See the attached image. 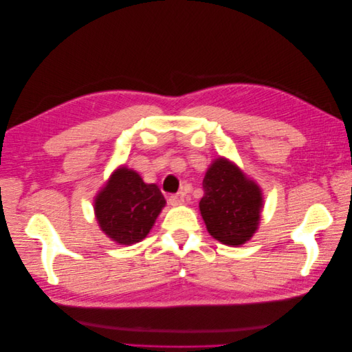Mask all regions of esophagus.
Segmentation results:
<instances>
[{"mask_svg": "<svg viewBox=\"0 0 352 352\" xmlns=\"http://www.w3.org/2000/svg\"><path fill=\"white\" fill-rule=\"evenodd\" d=\"M184 202H185V198L182 194H175L168 197V204L172 207H177L180 204H184Z\"/></svg>", "mask_w": 352, "mask_h": 352, "instance_id": "esophagus-1", "label": "esophagus"}]
</instances>
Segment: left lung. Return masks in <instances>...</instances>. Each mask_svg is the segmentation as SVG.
Returning <instances> with one entry per match:
<instances>
[{
	"instance_id": "8db88e82",
	"label": "left lung",
	"mask_w": 352,
	"mask_h": 352,
	"mask_svg": "<svg viewBox=\"0 0 352 352\" xmlns=\"http://www.w3.org/2000/svg\"><path fill=\"white\" fill-rule=\"evenodd\" d=\"M201 216L216 241L239 247L258 229L263 208L260 186L229 160L219 157L202 180Z\"/></svg>"
}]
</instances>
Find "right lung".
Here are the masks:
<instances>
[{"label":"right lung","mask_w":352,"mask_h":352,"mask_svg":"<svg viewBox=\"0 0 352 352\" xmlns=\"http://www.w3.org/2000/svg\"><path fill=\"white\" fill-rule=\"evenodd\" d=\"M166 206L155 184H145L135 170L117 168L95 197L94 210L101 230L120 245L142 241Z\"/></svg>","instance_id":"1"}]
</instances>
